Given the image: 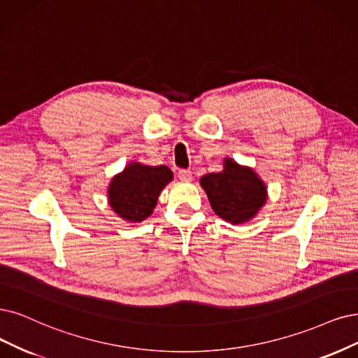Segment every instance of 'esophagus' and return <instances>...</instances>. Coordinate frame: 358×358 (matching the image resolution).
Wrapping results in <instances>:
<instances>
[{"instance_id":"34e87169","label":"esophagus","mask_w":358,"mask_h":358,"mask_svg":"<svg viewBox=\"0 0 358 358\" xmlns=\"http://www.w3.org/2000/svg\"><path fill=\"white\" fill-rule=\"evenodd\" d=\"M178 178H180L181 181H184V182L192 181V178H193L192 171H190V169H180V171H178Z\"/></svg>"}]
</instances>
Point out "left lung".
<instances>
[{
	"instance_id": "obj_1",
	"label": "left lung",
	"mask_w": 358,
	"mask_h": 358,
	"mask_svg": "<svg viewBox=\"0 0 358 358\" xmlns=\"http://www.w3.org/2000/svg\"><path fill=\"white\" fill-rule=\"evenodd\" d=\"M214 213L231 224H243L252 220L267 201V187L257 172L224 159V169L201 178Z\"/></svg>"
}]
</instances>
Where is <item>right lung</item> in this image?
Returning a JSON list of instances; mask_svg holds the SVG:
<instances>
[{"label":"right lung","mask_w":358,"mask_h":358,"mask_svg":"<svg viewBox=\"0 0 358 358\" xmlns=\"http://www.w3.org/2000/svg\"><path fill=\"white\" fill-rule=\"evenodd\" d=\"M172 177V171L165 165L131 162L112 178L108 190L109 205L121 218L141 222L152 215L159 194Z\"/></svg>","instance_id":"1"}]
</instances>
